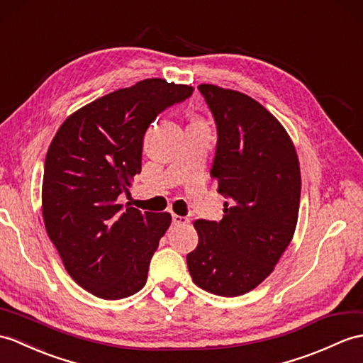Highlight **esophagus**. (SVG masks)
<instances>
[{"label": "esophagus", "mask_w": 363, "mask_h": 363, "mask_svg": "<svg viewBox=\"0 0 363 363\" xmlns=\"http://www.w3.org/2000/svg\"><path fill=\"white\" fill-rule=\"evenodd\" d=\"M173 224H174V225H185V224H189V218H187V216H179V215L173 213Z\"/></svg>", "instance_id": "obj_1"}]
</instances>
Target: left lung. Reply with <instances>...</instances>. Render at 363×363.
<instances>
[{"label": "left lung", "instance_id": "obj_1", "mask_svg": "<svg viewBox=\"0 0 363 363\" xmlns=\"http://www.w3.org/2000/svg\"><path fill=\"white\" fill-rule=\"evenodd\" d=\"M198 89L218 130L212 178L229 202L220 223H195L199 242L187 266L201 289L237 297L272 274L292 241L301 190L298 156L284 126L257 100L207 83Z\"/></svg>", "mask_w": 363, "mask_h": 363}]
</instances>
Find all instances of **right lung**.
Returning <instances> with one entry per match:
<instances>
[{"mask_svg": "<svg viewBox=\"0 0 363 363\" xmlns=\"http://www.w3.org/2000/svg\"><path fill=\"white\" fill-rule=\"evenodd\" d=\"M191 92L145 79L82 106L50 142L41 187L45 227L67 274L92 296L119 300L147 283L172 215L125 208L117 198L140 173L150 123Z\"/></svg>", "mask_w": 363, "mask_h": 363, "instance_id": "right-lung-1", "label": "right lung"}]
</instances>
